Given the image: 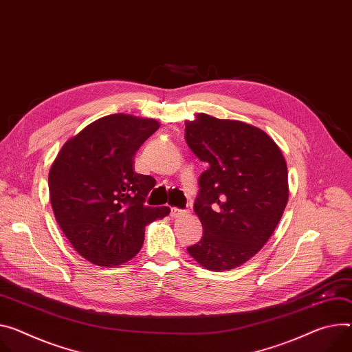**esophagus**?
Here are the masks:
<instances>
[{
    "label": "esophagus",
    "mask_w": 352,
    "mask_h": 352,
    "mask_svg": "<svg viewBox=\"0 0 352 352\" xmlns=\"http://www.w3.org/2000/svg\"><path fill=\"white\" fill-rule=\"evenodd\" d=\"M188 213V210H185V209H179V208H171V216L173 217H179V216H182V214H186Z\"/></svg>",
    "instance_id": "34e87169"
}]
</instances>
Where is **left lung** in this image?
<instances>
[{"mask_svg":"<svg viewBox=\"0 0 352 352\" xmlns=\"http://www.w3.org/2000/svg\"><path fill=\"white\" fill-rule=\"evenodd\" d=\"M185 142L208 163L194 204L204 236L188 252L206 270H233L263 248L282 217L285 158L261 129L204 113L185 123Z\"/></svg>","mask_w":352,"mask_h":352,"instance_id":"left-lung-1","label":"left lung"}]
</instances>
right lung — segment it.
I'll return each mask as SVG.
<instances>
[{
	"instance_id": "1",
	"label": "right lung",
	"mask_w": 352,
	"mask_h": 352,
	"mask_svg": "<svg viewBox=\"0 0 352 352\" xmlns=\"http://www.w3.org/2000/svg\"><path fill=\"white\" fill-rule=\"evenodd\" d=\"M158 127L154 119L104 116L63 146L50 168V204L58 226L95 265L133 258L144 228L170 213L167 206L146 205L155 179L133 167L136 151Z\"/></svg>"
}]
</instances>
